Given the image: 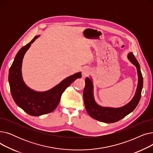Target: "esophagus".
<instances>
[{"label":"esophagus","mask_w":153,"mask_h":153,"mask_svg":"<svg viewBox=\"0 0 153 153\" xmlns=\"http://www.w3.org/2000/svg\"><path fill=\"white\" fill-rule=\"evenodd\" d=\"M89 74H90V70H89V68H84L82 69V76L83 78L86 77Z\"/></svg>","instance_id":"obj_1"}]
</instances>
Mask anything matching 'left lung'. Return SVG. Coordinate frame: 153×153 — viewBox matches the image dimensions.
I'll return each instance as SVG.
<instances>
[{
    "label": "left lung",
    "mask_w": 153,
    "mask_h": 153,
    "mask_svg": "<svg viewBox=\"0 0 153 153\" xmlns=\"http://www.w3.org/2000/svg\"><path fill=\"white\" fill-rule=\"evenodd\" d=\"M127 57L137 69L138 81L134 97L130 102L124 106L114 108L99 105L94 99L92 79L87 77L85 79V84L83 92L85 107L89 115L98 121L104 123L117 122L132 112L140 100L143 84V78L141 72L140 66L132 53H128Z\"/></svg>",
    "instance_id": "1"
}]
</instances>
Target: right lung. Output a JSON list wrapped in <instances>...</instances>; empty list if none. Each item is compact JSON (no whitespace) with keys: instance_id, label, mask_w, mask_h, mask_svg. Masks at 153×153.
Here are the masks:
<instances>
[{"instance_id":"right-lung-1","label":"right lung","mask_w":153,"mask_h":153,"mask_svg":"<svg viewBox=\"0 0 153 153\" xmlns=\"http://www.w3.org/2000/svg\"><path fill=\"white\" fill-rule=\"evenodd\" d=\"M39 36H36L23 46L16 55L9 69V82L12 98L17 105L31 116H40L52 112L58 107L62 94L76 79L81 77V72L64 79L52 89L38 92L28 87L23 81L22 74L23 59L31 45Z\"/></svg>"}]
</instances>
